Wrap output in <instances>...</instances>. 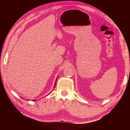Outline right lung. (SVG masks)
Instances as JSON below:
<instances>
[{"instance_id":"add662e5","label":"right lung","mask_w":130,"mask_h":130,"mask_svg":"<svg viewBox=\"0 0 130 130\" xmlns=\"http://www.w3.org/2000/svg\"><path fill=\"white\" fill-rule=\"evenodd\" d=\"M56 80H57V79H56ZM56 81H55V85H54V87H55V85H56ZM33 101H35V100H33Z\"/></svg>"}]
</instances>
